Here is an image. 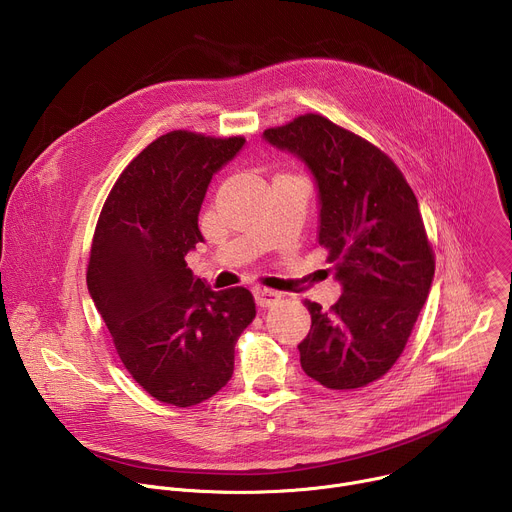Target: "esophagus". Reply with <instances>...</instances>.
I'll use <instances>...</instances> for the list:
<instances>
[{
  "mask_svg": "<svg viewBox=\"0 0 512 512\" xmlns=\"http://www.w3.org/2000/svg\"><path fill=\"white\" fill-rule=\"evenodd\" d=\"M253 294H255V302L259 308H269L281 298V294H277V291L267 289V287H255Z\"/></svg>",
  "mask_w": 512,
  "mask_h": 512,
  "instance_id": "obj_1",
  "label": "esophagus"
}]
</instances>
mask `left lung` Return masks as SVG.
Segmentation results:
<instances>
[{"label": "left lung", "instance_id": "8db88e82", "mask_svg": "<svg viewBox=\"0 0 512 512\" xmlns=\"http://www.w3.org/2000/svg\"><path fill=\"white\" fill-rule=\"evenodd\" d=\"M263 139L312 174L318 241L342 285L328 312L306 302L302 369L336 391L369 385L401 356L431 289L435 261L417 198L381 150L322 115L267 129Z\"/></svg>", "mask_w": 512, "mask_h": 512}]
</instances>
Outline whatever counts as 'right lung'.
<instances>
[{
	"label": "right lung",
	"instance_id": "1",
	"mask_svg": "<svg viewBox=\"0 0 512 512\" xmlns=\"http://www.w3.org/2000/svg\"><path fill=\"white\" fill-rule=\"evenodd\" d=\"M243 137L170 131L119 176L93 237L87 287L131 377L162 403L190 407L233 377L235 344L255 318L247 287L214 291L186 267L202 243L212 176Z\"/></svg>",
	"mask_w": 512,
	"mask_h": 512
}]
</instances>
